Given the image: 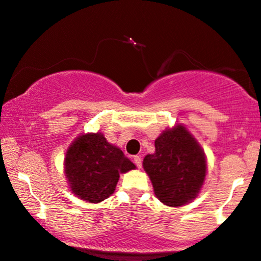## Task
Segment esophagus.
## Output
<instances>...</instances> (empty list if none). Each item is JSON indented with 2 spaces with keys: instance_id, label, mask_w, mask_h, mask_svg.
Returning a JSON list of instances; mask_svg holds the SVG:
<instances>
[{
  "instance_id": "obj_1",
  "label": "esophagus",
  "mask_w": 261,
  "mask_h": 261,
  "mask_svg": "<svg viewBox=\"0 0 261 261\" xmlns=\"http://www.w3.org/2000/svg\"><path fill=\"white\" fill-rule=\"evenodd\" d=\"M134 163H135V164H136V166L139 169L142 168V159H141L140 155H135L134 156Z\"/></svg>"
}]
</instances>
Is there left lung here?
I'll list each match as a JSON object with an SVG mask.
<instances>
[{"label":"left lung","instance_id":"left-lung-1","mask_svg":"<svg viewBox=\"0 0 261 261\" xmlns=\"http://www.w3.org/2000/svg\"><path fill=\"white\" fill-rule=\"evenodd\" d=\"M155 152L143 159L156 198L169 206H181L199 193L206 175L202 147L182 125L166 128L155 140Z\"/></svg>","mask_w":261,"mask_h":261}]
</instances>
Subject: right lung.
Segmentation results:
<instances>
[{
	"instance_id": "1",
	"label": "right lung",
	"mask_w": 261,
	"mask_h": 261,
	"mask_svg": "<svg viewBox=\"0 0 261 261\" xmlns=\"http://www.w3.org/2000/svg\"><path fill=\"white\" fill-rule=\"evenodd\" d=\"M136 168L103 134L81 135L64 158V174L71 192L80 199L99 203L114 193L122 172Z\"/></svg>"
}]
</instances>
